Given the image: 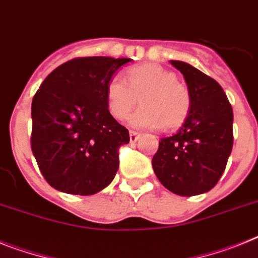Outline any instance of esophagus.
Returning <instances> with one entry per match:
<instances>
[{
  "label": "esophagus",
  "instance_id": "esophagus-1",
  "mask_svg": "<svg viewBox=\"0 0 258 258\" xmlns=\"http://www.w3.org/2000/svg\"><path fill=\"white\" fill-rule=\"evenodd\" d=\"M140 138V134L136 131H130V142L135 143Z\"/></svg>",
  "mask_w": 258,
  "mask_h": 258
}]
</instances>
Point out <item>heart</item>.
<instances>
[{
	"label": "heart",
	"mask_w": 258,
	"mask_h": 258,
	"mask_svg": "<svg viewBox=\"0 0 258 258\" xmlns=\"http://www.w3.org/2000/svg\"><path fill=\"white\" fill-rule=\"evenodd\" d=\"M125 84L120 77H112L105 90L106 106L110 115L123 120L140 98L142 107L130 118L136 128L176 130L186 122L191 110V93L176 75L160 64L148 62L130 68Z\"/></svg>",
	"instance_id": "b5f03b06"
}]
</instances>
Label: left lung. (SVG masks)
<instances>
[{"mask_svg": "<svg viewBox=\"0 0 258 258\" xmlns=\"http://www.w3.org/2000/svg\"><path fill=\"white\" fill-rule=\"evenodd\" d=\"M170 62L185 77L191 110L178 133L160 140L152 166L168 190L198 196L213 189L226 169L233 146L232 106L210 76L187 62Z\"/></svg>", "mask_w": 258, "mask_h": 258, "instance_id": "left-lung-1", "label": "left lung"}]
</instances>
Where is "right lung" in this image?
<instances>
[{"label": "right lung", "instance_id": "obj_1", "mask_svg": "<svg viewBox=\"0 0 258 258\" xmlns=\"http://www.w3.org/2000/svg\"><path fill=\"white\" fill-rule=\"evenodd\" d=\"M131 59L76 57L53 69L32 98L31 151L43 177L67 194L92 196L109 185L128 130L110 115L105 90Z\"/></svg>", "mask_w": 258, "mask_h": 258}]
</instances>
